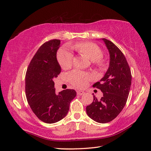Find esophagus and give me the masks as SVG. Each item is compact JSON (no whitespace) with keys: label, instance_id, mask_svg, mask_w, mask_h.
I'll return each mask as SVG.
<instances>
[{"label":"esophagus","instance_id":"1","mask_svg":"<svg viewBox=\"0 0 151 151\" xmlns=\"http://www.w3.org/2000/svg\"><path fill=\"white\" fill-rule=\"evenodd\" d=\"M84 93H85V92L82 91V90H78V91H77V94L79 95V96H81L83 94H84Z\"/></svg>","mask_w":151,"mask_h":151}]
</instances>
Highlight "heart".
<instances>
[{"mask_svg":"<svg viewBox=\"0 0 151 151\" xmlns=\"http://www.w3.org/2000/svg\"><path fill=\"white\" fill-rule=\"evenodd\" d=\"M71 47L78 53L86 56L97 66H103V52L98 46L90 42H79L71 46ZM73 58L72 53L66 49L60 50L58 55L59 63L63 69H68L72 66ZM68 79L73 86L82 88L88 85L90 76L85 72L74 70L68 74Z\"/></svg>","mask_w":151,"mask_h":151,"instance_id":"obj_1","label":"heart"}]
</instances>
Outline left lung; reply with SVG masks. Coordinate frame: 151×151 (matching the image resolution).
<instances>
[{
	"mask_svg": "<svg viewBox=\"0 0 151 151\" xmlns=\"http://www.w3.org/2000/svg\"><path fill=\"white\" fill-rule=\"evenodd\" d=\"M110 54L109 67L99 82L93 87L101 90L100 99L93 96V102L86 106L87 115L93 121L105 123L116 118L125 106L132 81L130 67L125 55L109 40L102 39Z\"/></svg>",
	"mask_w": 151,
	"mask_h": 151,
	"instance_id": "left-lung-1",
	"label": "left lung"
}]
</instances>
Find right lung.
Instances as JSON below:
<instances>
[{
    "label": "right lung",
    "mask_w": 151,
    "mask_h": 151,
    "mask_svg": "<svg viewBox=\"0 0 151 151\" xmlns=\"http://www.w3.org/2000/svg\"><path fill=\"white\" fill-rule=\"evenodd\" d=\"M60 43L58 39L45 42L30 61L26 73L28 103L35 116L46 123H54L64 118L70 102L76 96V92L72 89L55 93L53 80L61 70L57 60Z\"/></svg>",
    "instance_id": "1"
}]
</instances>
